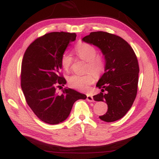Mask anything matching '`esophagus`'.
Returning <instances> with one entry per match:
<instances>
[{"label": "esophagus", "mask_w": 159, "mask_h": 159, "mask_svg": "<svg viewBox=\"0 0 159 159\" xmlns=\"http://www.w3.org/2000/svg\"><path fill=\"white\" fill-rule=\"evenodd\" d=\"M87 100L88 101V102H93V98L92 96L89 95V94H87Z\"/></svg>", "instance_id": "esophagus-1"}]
</instances>
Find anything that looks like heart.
<instances>
[{
	"mask_svg": "<svg viewBox=\"0 0 159 159\" xmlns=\"http://www.w3.org/2000/svg\"><path fill=\"white\" fill-rule=\"evenodd\" d=\"M75 53L80 59L86 62L85 72L87 73L84 75L71 76L67 79V83L72 88L85 92L89 89V85L95 81V76L93 75L98 76L104 71L105 61L102 55H97L95 47L87 43L78 44L75 48ZM72 61L73 58L71 55L64 53L61 59V64L63 70L67 72L69 71Z\"/></svg>",
	"mask_w": 159,
	"mask_h": 159,
	"instance_id": "1",
	"label": "heart"
}]
</instances>
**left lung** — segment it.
<instances>
[{
	"instance_id": "1",
	"label": "left lung",
	"mask_w": 159,
	"mask_h": 159,
	"mask_svg": "<svg viewBox=\"0 0 159 159\" xmlns=\"http://www.w3.org/2000/svg\"><path fill=\"white\" fill-rule=\"evenodd\" d=\"M82 41L98 47L105 59L104 73L96 84L102 92L93 96L94 100L105 102L108 106L100 119L107 122L120 120L137 96L139 67L135 53L124 39L107 32H92Z\"/></svg>"
}]
</instances>
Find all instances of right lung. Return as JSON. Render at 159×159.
<instances>
[{
  "instance_id": "1",
  "label": "right lung",
  "mask_w": 159,
  "mask_h": 159,
  "mask_svg": "<svg viewBox=\"0 0 159 159\" xmlns=\"http://www.w3.org/2000/svg\"><path fill=\"white\" fill-rule=\"evenodd\" d=\"M76 33L52 32L35 39L26 50L21 67V87L28 105L39 120L49 124L65 121L74 103L87 96L70 88L62 93L56 85L64 86L66 80L61 75V57ZM59 87V86H58ZM61 87V86H59Z\"/></svg>"
}]
</instances>
